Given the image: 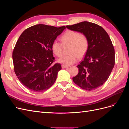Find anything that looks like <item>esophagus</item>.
<instances>
[{"label":"esophagus","instance_id":"1","mask_svg":"<svg viewBox=\"0 0 129 129\" xmlns=\"http://www.w3.org/2000/svg\"><path fill=\"white\" fill-rule=\"evenodd\" d=\"M61 67H62V68H69V66H66V65H64V64H62V66H61Z\"/></svg>","mask_w":129,"mask_h":129}]
</instances>
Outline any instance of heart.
<instances>
[{"mask_svg": "<svg viewBox=\"0 0 129 129\" xmlns=\"http://www.w3.org/2000/svg\"><path fill=\"white\" fill-rule=\"evenodd\" d=\"M62 44L63 46L69 45L68 55L58 58L59 63L66 65L74 64L80 58L82 57L87 53L89 41L84 34L74 30H68L61 37ZM62 45L57 40H54L51 45L53 53L58 57L62 54Z\"/></svg>", "mask_w": 129, "mask_h": 129, "instance_id": "b5f03b06", "label": "heart"}]
</instances>
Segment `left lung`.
Instances as JSON below:
<instances>
[{"mask_svg": "<svg viewBox=\"0 0 129 129\" xmlns=\"http://www.w3.org/2000/svg\"><path fill=\"white\" fill-rule=\"evenodd\" d=\"M66 28L84 34L89 47L84 59L77 66L79 73L74 82L86 90H93L108 80L115 65V50L109 35L102 27L83 21Z\"/></svg>", "mask_w": 129, "mask_h": 129, "instance_id": "left-lung-1", "label": "left lung"}]
</instances>
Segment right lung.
<instances>
[{
	"instance_id": "obj_1",
	"label": "right lung",
	"mask_w": 129,
	"mask_h": 129,
	"mask_svg": "<svg viewBox=\"0 0 129 129\" xmlns=\"http://www.w3.org/2000/svg\"><path fill=\"white\" fill-rule=\"evenodd\" d=\"M65 28L39 24L25 30L19 38L12 55L14 70L30 90L45 91L55 82L61 65L53 64L55 58L51 45Z\"/></svg>"
}]
</instances>
